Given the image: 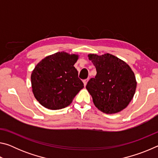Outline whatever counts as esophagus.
Returning <instances> with one entry per match:
<instances>
[{
  "mask_svg": "<svg viewBox=\"0 0 158 158\" xmlns=\"http://www.w3.org/2000/svg\"><path fill=\"white\" fill-rule=\"evenodd\" d=\"M88 81H89V79H84V81H83V82H84V86H85V85H86V84H87Z\"/></svg>",
  "mask_w": 158,
  "mask_h": 158,
  "instance_id": "1",
  "label": "esophagus"
}]
</instances>
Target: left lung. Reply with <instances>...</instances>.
I'll return each instance as SVG.
<instances>
[{
    "label": "left lung",
    "instance_id": "1",
    "mask_svg": "<svg viewBox=\"0 0 158 158\" xmlns=\"http://www.w3.org/2000/svg\"><path fill=\"white\" fill-rule=\"evenodd\" d=\"M97 74L90 79L86 89L95 106L107 114L123 110L132 100L137 81L132 69L120 58L110 53L98 56L89 54Z\"/></svg>",
    "mask_w": 158,
    "mask_h": 158
}]
</instances>
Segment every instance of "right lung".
Returning a JSON list of instances; mask_svg holds the SVG:
<instances>
[{"label":"right lung","instance_id":"add662e5","mask_svg":"<svg viewBox=\"0 0 158 158\" xmlns=\"http://www.w3.org/2000/svg\"><path fill=\"white\" fill-rule=\"evenodd\" d=\"M77 54L61 52L48 56L37 63L31 74L32 90L41 105L52 110L69 106L84 88L74 65Z\"/></svg>","mask_w":158,"mask_h":158}]
</instances>
